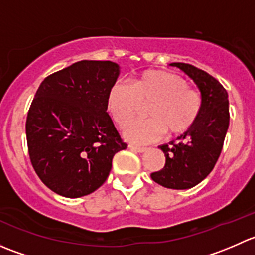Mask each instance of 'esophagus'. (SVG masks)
<instances>
[{"label":"esophagus","instance_id":"obj_1","mask_svg":"<svg viewBox=\"0 0 255 255\" xmlns=\"http://www.w3.org/2000/svg\"><path fill=\"white\" fill-rule=\"evenodd\" d=\"M129 148L132 149V150H134V151H138V153H144V151L146 150V148H143V146L132 145V144H130V145H129Z\"/></svg>","mask_w":255,"mask_h":255}]
</instances>
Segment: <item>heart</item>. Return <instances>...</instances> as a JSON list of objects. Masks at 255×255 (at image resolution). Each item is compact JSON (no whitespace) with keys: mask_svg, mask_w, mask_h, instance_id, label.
<instances>
[{"mask_svg":"<svg viewBox=\"0 0 255 255\" xmlns=\"http://www.w3.org/2000/svg\"><path fill=\"white\" fill-rule=\"evenodd\" d=\"M150 120L129 125L125 135L135 143H150L164 132L179 135L191 129L202 107L199 92L190 89L187 81L176 74L163 70H146L133 80L132 85L115 82L106 97V109L121 127L130 122L146 106Z\"/></svg>","mask_w":255,"mask_h":255,"instance_id":"b5f03b06","label":"heart"}]
</instances>
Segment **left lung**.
<instances>
[{
  "label": "left lung",
  "instance_id": "1",
  "mask_svg": "<svg viewBox=\"0 0 255 255\" xmlns=\"http://www.w3.org/2000/svg\"><path fill=\"white\" fill-rule=\"evenodd\" d=\"M184 71L199 87L202 107L191 129L176 140L159 145L165 155L161 170L150 177L168 189L186 190L196 186L212 171L230 126L228 94L225 87L206 71L190 64L171 63Z\"/></svg>",
  "mask_w": 255,
  "mask_h": 255
}]
</instances>
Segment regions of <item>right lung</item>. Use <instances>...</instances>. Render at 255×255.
Here are the masks:
<instances>
[{
  "instance_id": "add662e5",
  "label": "right lung",
  "mask_w": 255,
  "mask_h": 255,
  "mask_svg": "<svg viewBox=\"0 0 255 255\" xmlns=\"http://www.w3.org/2000/svg\"><path fill=\"white\" fill-rule=\"evenodd\" d=\"M112 61L81 60L40 84L25 123L35 173L51 191L86 196L109 177L116 153L127 148L106 109L120 76Z\"/></svg>"
}]
</instances>
